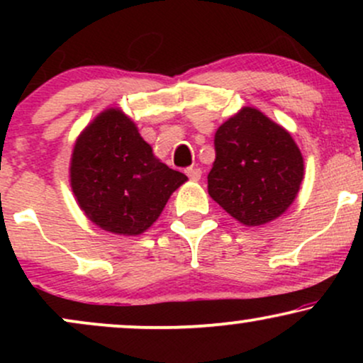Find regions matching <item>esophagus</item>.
I'll list each match as a JSON object with an SVG mask.
<instances>
[{"instance_id":"obj_1","label":"esophagus","mask_w":363,"mask_h":363,"mask_svg":"<svg viewBox=\"0 0 363 363\" xmlns=\"http://www.w3.org/2000/svg\"><path fill=\"white\" fill-rule=\"evenodd\" d=\"M186 174H187V177L193 179V181H199L203 172H201V169H199V167H189V169H186Z\"/></svg>"}]
</instances>
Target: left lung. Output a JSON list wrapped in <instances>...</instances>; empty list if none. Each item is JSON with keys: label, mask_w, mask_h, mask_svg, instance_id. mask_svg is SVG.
Returning a JSON list of instances; mask_svg holds the SVG:
<instances>
[{"label": "left lung", "mask_w": 363, "mask_h": 363, "mask_svg": "<svg viewBox=\"0 0 363 363\" xmlns=\"http://www.w3.org/2000/svg\"><path fill=\"white\" fill-rule=\"evenodd\" d=\"M303 179V158L290 133L244 107L215 133L208 193L240 223H268L291 205Z\"/></svg>", "instance_id": "obj_1"}]
</instances>
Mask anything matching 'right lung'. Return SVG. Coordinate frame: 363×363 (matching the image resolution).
<instances>
[{
  "mask_svg": "<svg viewBox=\"0 0 363 363\" xmlns=\"http://www.w3.org/2000/svg\"><path fill=\"white\" fill-rule=\"evenodd\" d=\"M186 181L184 174L153 157L133 121L118 109L97 116L74 145L72 187L78 205L112 234L147 230Z\"/></svg>",
  "mask_w": 363,
  "mask_h": 363,
  "instance_id": "obj_1",
  "label": "right lung"
}]
</instances>
